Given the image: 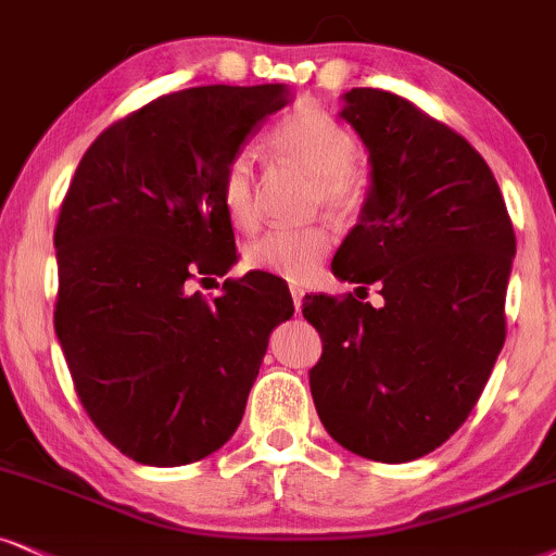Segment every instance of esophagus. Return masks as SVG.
Here are the masks:
<instances>
[{"label":"esophagus","mask_w":556,"mask_h":556,"mask_svg":"<svg viewBox=\"0 0 556 556\" xmlns=\"http://www.w3.org/2000/svg\"><path fill=\"white\" fill-rule=\"evenodd\" d=\"M289 291H291L293 306H296V312H301V304H304V289H301V286H296V283H291Z\"/></svg>","instance_id":"obj_1"}]
</instances>
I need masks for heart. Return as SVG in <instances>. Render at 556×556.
<instances>
[{
  "instance_id": "heart-1",
  "label": "heart",
  "mask_w": 556,
  "mask_h": 556,
  "mask_svg": "<svg viewBox=\"0 0 556 556\" xmlns=\"http://www.w3.org/2000/svg\"><path fill=\"white\" fill-rule=\"evenodd\" d=\"M273 149L317 177L321 203L348 216L363 205L366 188L351 167L355 160L353 134L317 108H299L273 128ZM218 198L231 224L250 229L257 222L255 160L237 152L224 164ZM332 250V231L325 224L278 226L247 247V265L286 280H306Z\"/></svg>"
}]
</instances>
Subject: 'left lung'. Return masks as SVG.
<instances>
[{
  "label": "left lung",
  "mask_w": 556,
  "mask_h": 556,
  "mask_svg": "<svg viewBox=\"0 0 556 556\" xmlns=\"http://www.w3.org/2000/svg\"><path fill=\"white\" fill-rule=\"evenodd\" d=\"M371 185L332 273L383 304L306 296L321 358L314 407L342 448L383 464L420 458L462 428L505 342L516 235L471 143L383 89L342 94Z\"/></svg>",
  "instance_id": "8db88e82"
}]
</instances>
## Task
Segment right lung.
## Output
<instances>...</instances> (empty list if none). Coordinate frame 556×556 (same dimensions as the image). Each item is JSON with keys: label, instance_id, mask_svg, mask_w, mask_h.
<instances>
[{"label": "right lung", "instance_id": "right-lung-1", "mask_svg": "<svg viewBox=\"0 0 556 556\" xmlns=\"http://www.w3.org/2000/svg\"><path fill=\"white\" fill-rule=\"evenodd\" d=\"M289 102L283 85L164 94L105 128L68 185L53 325L87 415L134 462L182 467L222 448L267 338L293 317L276 276L226 280L214 301L193 291L237 263L224 164Z\"/></svg>", "mask_w": 556, "mask_h": 556}]
</instances>
